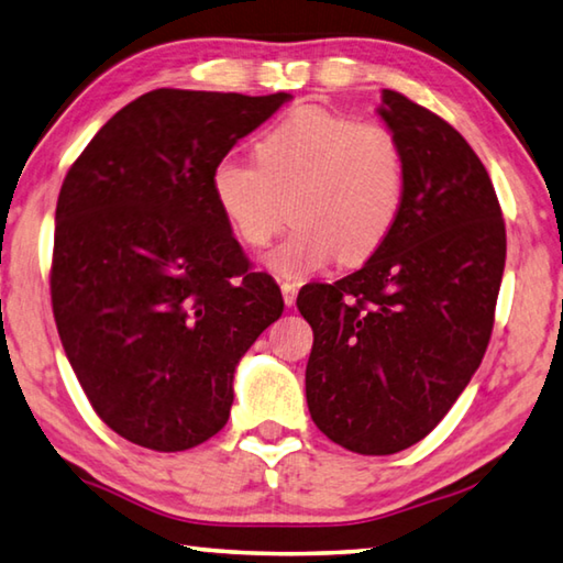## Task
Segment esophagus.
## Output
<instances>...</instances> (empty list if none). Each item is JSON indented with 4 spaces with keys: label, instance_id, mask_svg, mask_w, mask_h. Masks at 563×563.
Listing matches in <instances>:
<instances>
[{
    "label": "esophagus",
    "instance_id": "esophagus-1",
    "mask_svg": "<svg viewBox=\"0 0 563 563\" xmlns=\"http://www.w3.org/2000/svg\"><path fill=\"white\" fill-rule=\"evenodd\" d=\"M297 291H299V284L282 282V294H284V303H287V307H291V303L297 301Z\"/></svg>",
    "mask_w": 563,
    "mask_h": 563
}]
</instances>
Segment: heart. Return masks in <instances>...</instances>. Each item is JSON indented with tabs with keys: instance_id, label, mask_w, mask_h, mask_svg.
Here are the masks:
<instances>
[{
	"instance_id": "1",
	"label": "heart",
	"mask_w": 563,
	"mask_h": 563,
	"mask_svg": "<svg viewBox=\"0 0 563 563\" xmlns=\"http://www.w3.org/2000/svg\"><path fill=\"white\" fill-rule=\"evenodd\" d=\"M408 165L398 135L380 123L299 108L256 143V161L227 155L212 170V195L246 246L262 250L287 222L294 230L269 254L284 276H307L336 256L358 264L376 254L406 205Z\"/></svg>"
}]
</instances>
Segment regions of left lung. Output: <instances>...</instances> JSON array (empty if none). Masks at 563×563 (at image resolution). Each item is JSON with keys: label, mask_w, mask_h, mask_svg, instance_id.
<instances>
[{"label": "left lung", "mask_w": 563, "mask_h": 563, "mask_svg": "<svg viewBox=\"0 0 563 563\" xmlns=\"http://www.w3.org/2000/svg\"><path fill=\"white\" fill-rule=\"evenodd\" d=\"M378 113L408 165L386 244L333 284H307L311 420L358 455L416 445L479 368L495 327L507 232L489 175L448 121L398 91Z\"/></svg>", "instance_id": "left-lung-1"}]
</instances>
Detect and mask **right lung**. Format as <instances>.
Returning <instances> with one entry per match:
<instances>
[{"label": "right lung", "instance_id": "1", "mask_svg": "<svg viewBox=\"0 0 563 563\" xmlns=\"http://www.w3.org/2000/svg\"><path fill=\"white\" fill-rule=\"evenodd\" d=\"M157 88L121 108L66 173L52 307L66 358L108 428L157 452L224 428L232 380L282 317L212 195V170L289 101Z\"/></svg>", "mask_w": 563, "mask_h": 563}]
</instances>
